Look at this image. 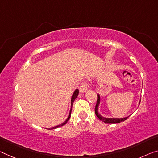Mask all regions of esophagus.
Segmentation results:
<instances>
[{
  "label": "esophagus",
  "instance_id": "1",
  "mask_svg": "<svg viewBox=\"0 0 158 158\" xmlns=\"http://www.w3.org/2000/svg\"><path fill=\"white\" fill-rule=\"evenodd\" d=\"M88 82L86 81H83L81 84V86H80V91H81V93H85V92H86L87 90V89H88Z\"/></svg>",
  "mask_w": 158,
  "mask_h": 158
}]
</instances>
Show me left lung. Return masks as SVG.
I'll list each match as a JSON object with an SVG mask.
<instances>
[{
  "label": "left lung",
  "mask_w": 158,
  "mask_h": 158,
  "mask_svg": "<svg viewBox=\"0 0 158 158\" xmlns=\"http://www.w3.org/2000/svg\"><path fill=\"white\" fill-rule=\"evenodd\" d=\"M99 101H100V97H99V94H98V99H97V104L95 106V109H94V112H95L96 116H98V118H99L102 121L106 123H118L120 122H122V121L127 120L128 117L123 118H105L99 114L98 113V106L99 104Z\"/></svg>",
  "instance_id": "1"
}]
</instances>
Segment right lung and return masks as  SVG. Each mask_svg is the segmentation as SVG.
Returning a JSON list of instances; mask_svg holds the SVG:
<instances>
[{
    "label": "right lung",
    "instance_id": "obj_1",
    "mask_svg": "<svg viewBox=\"0 0 158 158\" xmlns=\"http://www.w3.org/2000/svg\"><path fill=\"white\" fill-rule=\"evenodd\" d=\"M78 93H79V91H78V89H76V90L74 92V93H73V96H72V98H71V106H73V102L75 101V99H76L77 96L78 95ZM71 111H70V114H69V117L67 118V119L65 120L64 123H61V124H59V125L56 126V127H53V128H48V129H55V128H59V127H62V126L65 125V123H67V121L69 120L70 117H71Z\"/></svg>",
    "mask_w": 158,
    "mask_h": 158
}]
</instances>
